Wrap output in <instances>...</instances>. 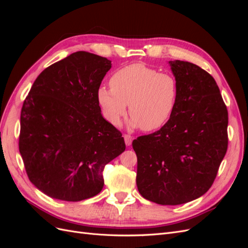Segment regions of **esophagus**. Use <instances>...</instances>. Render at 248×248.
<instances>
[{
	"label": "esophagus",
	"mask_w": 248,
	"mask_h": 248,
	"mask_svg": "<svg viewBox=\"0 0 248 248\" xmlns=\"http://www.w3.org/2000/svg\"><path fill=\"white\" fill-rule=\"evenodd\" d=\"M123 138H124L126 146H130L131 142H132V137H130L129 134H124Z\"/></svg>",
	"instance_id": "esophagus-1"
}]
</instances>
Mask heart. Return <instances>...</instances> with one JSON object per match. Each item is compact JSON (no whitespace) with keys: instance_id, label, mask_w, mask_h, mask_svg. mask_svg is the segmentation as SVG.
Listing matches in <instances>:
<instances>
[{"instance_id":"b5f03b06","label":"heart","mask_w":248,"mask_h":248,"mask_svg":"<svg viewBox=\"0 0 248 248\" xmlns=\"http://www.w3.org/2000/svg\"><path fill=\"white\" fill-rule=\"evenodd\" d=\"M110 89L97 90V101L108 121L118 126L128 104L131 128L160 129L171 118L179 98V84L170 73L158 72L141 63L118 69L110 77Z\"/></svg>"}]
</instances>
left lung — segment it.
<instances>
[{
    "label": "left lung",
    "mask_w": 248,
    "mask_h": 248,
    "mask_svg": "<svg viewBox=\"0 0 248 248\" xmlns=\"http://www.w3.org/2000/svg\"><path fill=\"white\" fill-rule=\"evenodd\" d=\"M179 84L176 109L159 130L132 141L142 198L181 205L212 186L228 150V109L212 76L196 64L169 62Z\"/></svg>",
    "instance_id": "obj_1"
}]
</instances>
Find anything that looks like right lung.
<instances>
[{"mask_svg": "<svg viewBox=\"0 0 248 248\" xmlns=\"http://www.w3.org/2000/svg\"><path fill=\"white\" fill-rule=\"evenodd\" d=\"M110 68L107 58L73 52L39 74L22 104L19 153L30 181L52 199L98 194L106 164L125 151L122 133L97 101Z\"/></svg>", "mask_w": 248, "mask_h": 248, "instance_id": "1", "label": "right lung"}]
</instances>
